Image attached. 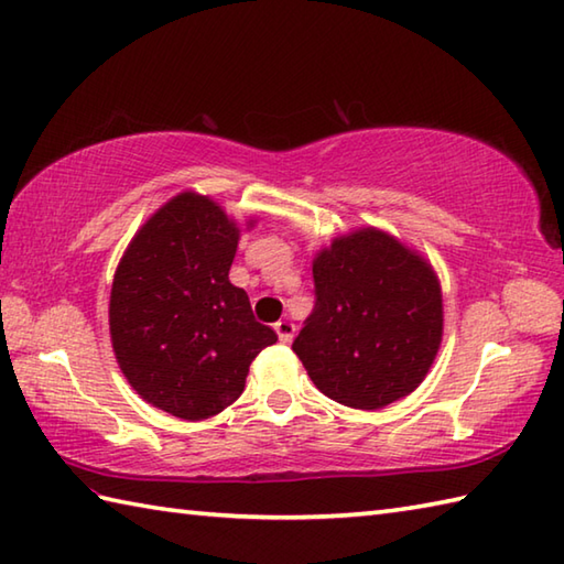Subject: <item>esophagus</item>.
Segmentation results:
<instances>
[{
	"label": "esophagus",
	"instance_id": "obj_1",
	"mask_svg": "<svg viewBox=\"0 0 564 564\" xmlns=\"http://www.w3.org/2000/svg\"><path fill=\"white\" fill-rule=\"evenodd\" d=\"M273 329H275V335H279L281 341H291L293 335H295V325L291 323V319H279V323L273 325Z\"/></svg>",
	"mask_w": 564,
	"mask_h": 564
}]
</instances>
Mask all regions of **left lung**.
Segmentation results:
<instances>
[{
  "label": "left lung",
  "instance_id": "8db88e82",
  "mask_svg": "<svg viewBox=\"0 0 564 564\" xmlns=\"http://www.w3.org/2000/svg\"><path fill=\"white\" fill-rule=\"evenodd\" d=\"M315 307L293 339L327 399L377 411L417 389L443 339V295L433 269L379 229H359L319 251Z\"/></svg>",
  "mask_w": 564,
  "mask_h": 564
}]
</instances>
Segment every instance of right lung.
Masks as SVG:
<instances>
[{
	"label": "right lung",
	"instance_id": "add662e5",
	"mask_svg": "<svg viewBox=\"0 0 564 564\" xmlns=\"http://www.w3.org/2000/svg\"><path fill=\"white\" fill-rule=\"evenodd\" d=\"M239 229L209 197L175 195L131 239L115 273L109 333L143 401L183 421L235 403L275 333L229 283Z\"/></svg>",
	"mask_w": 564,
	"mask_h": 564
}]
</instances>
